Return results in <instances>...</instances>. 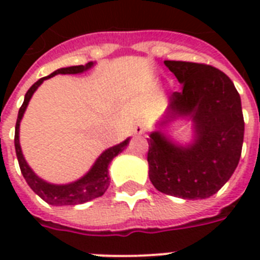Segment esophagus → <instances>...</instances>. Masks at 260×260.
<instances>
[{"instance_id":"esophagus-1","label":"esophagus","mask_w":260,"mask_h":260,"mask_svg":"<svg viewBox=\"0 0 260 260\" xmlns=\"http://www.w3.org/2000/svg\"><path fill=\"white\" fill-rule=\"evenodd\" d=\"M132 132H134L136 136H139V135H142L143 132H144V125L143 124H140V122H138L136 125L134 126V129H132Z\"/></svg>"}]
</instances>
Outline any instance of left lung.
<instances>
[{
    "label": "left lung",
    "instance_id": "1",
    "mask_svg": "<svg viewBox=\"0 0 260 260\" xmlns=\"http://www.w3.org/2000/svg\"><path fill=\"white\" fill-rule=\"evenodd\" d=\"M182 85L150 134L148 175L155 189L183 200L212 197L238 167L244 138L242 101L234 82L208 64L165 60ZM192 122V140L178 142L167 126Z\"/></svg>",
    "mask_w": 260,
    "mask_h": 260
}]
</instances>
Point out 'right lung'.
Listing matches in <instances>:
<instances>
[{"label":"right lung","instance_id":"obj_1","mask_svg":"<svg viewBox=\"0 0 260 260\" xmlns=\"http://www.w3.org/2000/svg\"><path fill=\"white\" fill-rule=\"evenodd\" d=\"M95 64V62H89L85 66H70L63 67L59 70L54 71L52 74L48 77L40 78L36 83H34L29 87V90L26 91L25 97H24V102H22L21 108L18 110L17 121H16V132H14V148H16V155H17L18 165H20V170L21 174L25 178L26 183L29 185V187L34 190L35 193L38 194L39 197L44 200L47 204L54 206H64V205H78V204H85L87 201H91L94 198L101 197L102 194L105 193L108 186H109V167L110 162L117 156L120 152L125 150L126 146L129 144L131 138H126L124 142L120 144H116L113 147L106 148L102 152L95 162L93 163V166L90 167V170L87 171L85 175L73 181L70 183H51V182L44 181L43 178H40L38 174L35 173L29 167V165L26 163L24 154H22L21 146H20V122H21L24 113H25L26 106L29 104L30 98L34 95V93L38 90V87L42 85L46 79L55 77L58 74H82L85 71L90 70L91 67Z\"/></svg>","mask_w":260,"mask_h":260}]
</instances>
